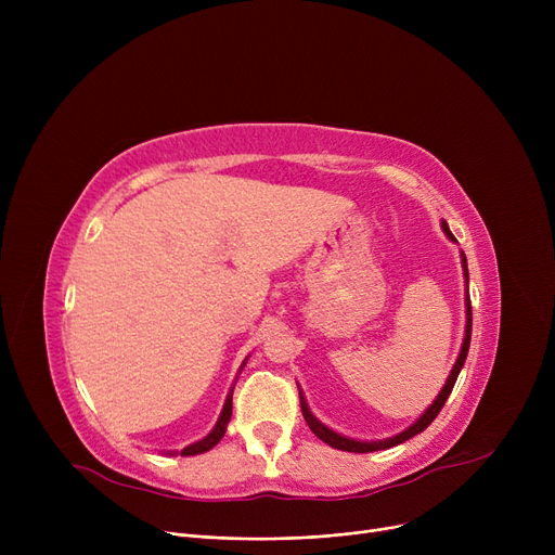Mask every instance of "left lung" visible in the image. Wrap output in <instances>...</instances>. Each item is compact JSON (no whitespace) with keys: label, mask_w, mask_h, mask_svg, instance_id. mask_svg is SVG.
I'll use <instances>...</instances> for the list:
<instances>
[{"label":"left lung","mask_w":555,"mask_h":555,"mask_svg":"<svg viewBox=\"0 0 555 555\" xmlns=\"http://www.w3.org/2000/svg\"><path fill=\"white\" fill-rule=\"evenodd\" d=\"M441 227H443V231L448 233V238H450V241H454L452 231H450V227H448V222H446V220L441 222ZM461 266H463L465 285H468V260H465V256H463V254H461ZM470 335H473V306H470V297L465 295V337H463V344H461V353H459V358H456V362H454V366H452V373L448 375V383H446V387L441 389V393H439V396H436V400L427 406V410L423 412V416H421L414 425H410V427H406L404 431H400V434L391 436V439H385V441H356V439H346V436H341V434L333 431L331 427H326L324 423H319V421L312 416L310 406H308V402H306V398H304V393H301V389H299L301 412H304V418H306L308 427H310V429H312V434H314V436H319V439H322L324 443H328V446H331V448H335V450H344V452H377V450H387V448H393V446H400V443H404V441H410L412 436L421 434V431H423V429H425V427H427L436 416H439V412L443 410V404H446L448 396L452 393V387H454L456 377H459V373H461V369H463V364H465V358H468Z\"/></svg>","instance_id":"obj_1"}]
</instances>
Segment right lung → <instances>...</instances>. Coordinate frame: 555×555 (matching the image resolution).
<instances>
[{"label":"right lung","instance_id":"obj_1","mask_svg":"<svg viewBox=\"0 0 555 555\" xmlns=\"http://www.w3.org/2000/svg\"><path fill=\"white\" fill-rule=\"evenodd\" d=\"M243 369V366H241ZM231 396H233V389L229 391V396H227V400H224V406H222V412H220V418H218V423H216V427L204 436L202 441H197V443H193V446H189V448H184L180 454L182 456H193V454H202V452H209L214 446H218L220 443V439L224 436V431H227V425H229V418H231Z\"/></svg>","mask_w":555,"mask_h":555}]
</instances>
